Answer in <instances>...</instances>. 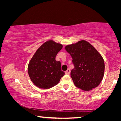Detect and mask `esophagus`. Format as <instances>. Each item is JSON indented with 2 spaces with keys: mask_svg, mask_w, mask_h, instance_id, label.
<instances>
[{
  "mask_svg": "<svg viewBox=\"0 0 121 121\" xmlns=\"http://www.w3.org/2000/svg\"><path fill=\"white\" fill-rule=\"evenodd\" d=\"M65 74H67V75L70 74V69H67V70L65 71Z\"/></svg>",
  "mask_w": 121,
  "mask_h": 121,
  "instance_id": "obj_1",
  "label": "esophagus"
}]
</instances>
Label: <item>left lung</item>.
<instances>
[{"label":"left lung","instance_id":"8db88e82","mask_svg":"<svg viewBox=\"0 0 121 121\" xmlns=\"http://www.w3.org/2000/svg\"><path fill=\"white\" fill-rule=\"evenodd\" d=\"M70 54L74 68L70 73L75 85L90 91L101 83L105 71V63L101 54L84 40L65 47Z\"/></svg>","mask_w":121,"mask_h":121}]
</instances>
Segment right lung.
Masks as SVG:
<instances>
[{
  "label": "right lung",
  "instance_id": "add662e5",
  "mask_svg": "<svg viewBox=\"0 0 121 121\" xmlns=\"http://www.w3.org/2000/svg\"><path fill=\"white\" fill-rule=\"evenodd\" d=\"M62 48V44L48 40L36 51L28 67L30 78L36 86L50 89L58 84L64 76L61 62L56 60V54Z\"/></svg>",
  "mask_w": 121,
  "mask_h": 121
}]
</instances>
